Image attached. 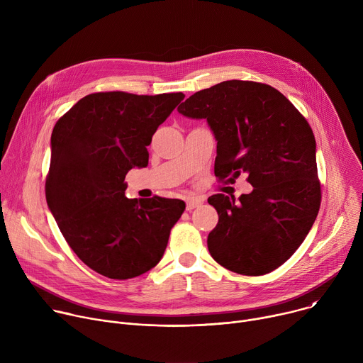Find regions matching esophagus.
Wrapping results in <instances>:
<instances>
[{
    "instance_id": "obj_1",
    "label": "esophagus",
    "mask_w": 363,
    "mask_h": 363,
    "mask_svg": "<svg viewBox=\"0 0 363 363\" xmlns=\"http://www.w3.org/2000/svg\"><path fill=\"white\" fill-rule=\"evenodd\" d=\"M202 203V199L199 198H189L186 199V211H192L196 206H199Z\"/></svg>"
}]
</instances>
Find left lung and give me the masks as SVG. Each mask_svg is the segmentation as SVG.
<instances>
[{
	"label": "left lung",
	"mask_w": 363,
	"mask_h": 363,
	"mask_svg": "<svg viewBox=\"0 0 363 363\" xmlns=\"http://www.w3.org/2000/svg\"><path fill=\"white\" fill-rule=\"evenodd\" d=\"M178 112L206 119L216 139V177L231 184L240 174L254 186L238 201L216 194L208 202L218 224L210 254L244 276L267 274L294 254L320 208L316 140L312 128L277 89L227 80L189 96Z\"/></svg>",
	"instance_id": "1"
}]
</instances>
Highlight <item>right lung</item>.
<instances>
[{"label":"right lung","instance_id":"1","mask_svg":"<svg viewBox=\"0 0 363 363\" xmlns=\"http://www.w3.org/2000/svg\"><path fill=\"white\" fill-rule=\"evenodd\" d=\"M184 97L91 93L51 133L47 205L70 248L101 276L126 280L153 269L185 210L181 199L125 195L126 174L147 165L146 146Z\"/></svg>","mask_w":363,"mask_h":363}]
</instances>
